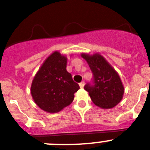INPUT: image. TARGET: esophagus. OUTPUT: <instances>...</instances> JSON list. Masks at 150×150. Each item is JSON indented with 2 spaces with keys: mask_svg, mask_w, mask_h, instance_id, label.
I'll use <instances>...</instances> for the list:
<instances>
[{
  "mask_svg": "<svg viewBox=\"0 0 150 150\" xmlns=\"http://www.w3.org/2000/svg\"><path fill=\"white\" fill-rule=\"evenodd\" d=\"M79 87H80V88H83V87H84V85H85V82L82 81L81 83H79Z\"/></svg>",
  "mask_w": 150,
  "mask_h": 150,
  "instance_id": "34e87169",
  "label": "esophagus"
}]
</instances>
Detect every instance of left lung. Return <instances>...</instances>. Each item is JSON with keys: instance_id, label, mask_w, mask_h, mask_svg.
<instances>
[{"instance_id": "left-lung-1", "label": "left lung", "mask_w": 150, "mask_h": 150, "mask_svg": "<svg viewBox=\"0 0 150 150\" xmlns=\"http://www.w3.org/2000/svg\"><path fill=\"white\" fill-rule=\"evenodd\" d=\"M82 57L88 64L93 74L91 83L84 86L91 100L104 109L114 107L121 101L124 94V87L119 74L99 54H82Z\"/></svg>"}]
</instances>
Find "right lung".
<instances>
[{
    "label": "right lung",
    "instance_id": "1",
    "mask_svg": "<svg viewBox=\"0 0 150 150\" xmlns=\"http://www.w3.org/2000/svg\"><path fill=\"white\" fill-rule=\"evenodd\" d=\"M67 59L55 52L46 59L35 75L30 93L38 107L48 112H57L70 105L79 88L66 70Z\"/></svg>",
    "mask_w": 150,
    "mask_h": 150
}]
</instances>
